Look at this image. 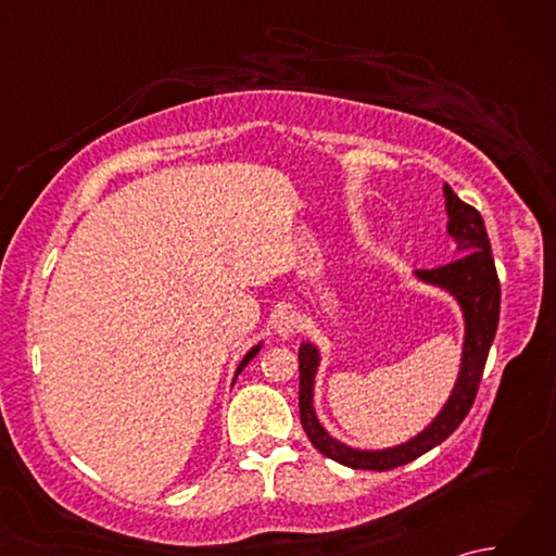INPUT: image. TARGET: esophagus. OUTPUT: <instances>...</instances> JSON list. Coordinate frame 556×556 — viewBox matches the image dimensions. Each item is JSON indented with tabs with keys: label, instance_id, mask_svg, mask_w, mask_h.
I'll list each match as a JSON object with an SVG mask.
<instances>
[{
	"label": "esophagus",
	"instance_id": "obj_1",
	"mask_svg": "<svg viewBox=\"0 0 556 556\" xmlns=\"http://www.w3.org/2000/svg\"><path fill=\"white\" fill-rule=\"evenodd\" d=\"M301 327V317L293 313V311H281L277 317H275V332L279 337H293L299 332Z\"/></svg>",
	"mask_w": 556,
	"mask_h": 556
}]
</instances>
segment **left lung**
<instances>
[{
	"mask_svg": "<svg viewBox=\"0 0 556 556\" xmlns=\"http://www.w3.org/2000/svg\"><path fill=\"white\" fill-rule=\"evenodd\" d=\"M444 198L448 215L446 231L456 241L460 257L442 267L418 269L416 275L418 279L428 281V285L446 289L458 301L460 311H464L466 339L454 392L440 410V416H437L422 432L413 437V440L392 448H382V452H361V448H351L337 442L334 437H329L320 420H317L313 406V384L317 365H320V353H317L313 344H301V425L317 452L337 460V464L363 470H392L396 466L410 464V460H416L425 452H430L437 444H442L446 437L464 422L470 406H473L482 380V370H485L488 363V353L500 325V277L497 269H494L490 239L480 212L473 205L464 203L448 184H444Z\"/></svg>",
	"mask_w": 556,
	"mask_h": 556,
	"instance_id": "left-lung-1",
	"label": "left lung"
}]
</instances>
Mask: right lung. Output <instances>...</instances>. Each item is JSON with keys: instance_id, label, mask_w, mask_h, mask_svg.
<instances>
[{"instance_id": "right-lung-1", "label": "right lung", "mask_w": 556, "mask_h": 556, "mask_svg": "<svg viewBox=\"0 0 556 556\" xmlns=\"http://www.w3.org/2000/svg\"><path fill=\"white\" fill-rule=\"evenodd\" d=\"M257 351H260V344H257V346H255V349H251V351H248V353H245V356H243V361H241V363H239V368H236V375H239V372H241V370H243V368H245V365H248V363H251V361H253V356H255V353H257Z\"/></svg>"}]
</instances>
